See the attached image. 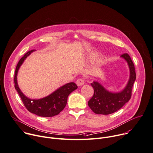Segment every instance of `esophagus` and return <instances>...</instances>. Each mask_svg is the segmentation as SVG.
<instances>
[{
	"label": "esophagus",
	"mask_w": 153,
	"mask_h": 153,
	"mask_svg": "<svg viewBox=\"0 0 153 153\" xmlns=\"http://www.w3.org/2000/svg\"><path fill=\"white\" fill-rule=\"evenodd\" d=\"M76 84L79 87H81L84 84V81L82 79H79L76 81Z\"/></svg>",
	"instance_id": "34e87169"
}]
</instances>
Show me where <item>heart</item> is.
<instances>
[{"label":"heart","instance_id":"b5f03b06","mask_svg":"<svg viewBox=\"0 0 153 153\" xmlns=\"http://www.w3.org/2000/svg\"><path fill=\"white\" fill-rule=\"evenodd\" d=\"M95 55H96V53H93V52H92V53H90V55L91 57H94V56H95Z\"/></svg>","mask_w":153,"mask_h":153}]
</instances>
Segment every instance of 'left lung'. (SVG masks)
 <instances>
[{
    "mask_svg": "<svg viewBox=\"0 0 153 153\" xmlns=\"http://www.w3.org/2000/svg\"><path fill=\"white\" fill-rule=\"evenodd\" d=\"M128 63L129 69V79L126 85L119 92H111L105 88L100 83L94 81L91 85L94 89V94L88 102L93 112L99 115H108L120 110L131 99L132 89L136 79L134 65L128 53L120 56Z\"/></svg>",
    "mask_w": 153,
    "mask_h": 153,
    "instance_id": "8db88e82",
    "label": "left lung"
}]
</instances>
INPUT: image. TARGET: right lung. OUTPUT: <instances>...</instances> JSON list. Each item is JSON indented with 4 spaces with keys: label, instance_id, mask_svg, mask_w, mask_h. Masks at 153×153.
I'll use <instances>...</instances> for the list:
<instances>
[{
    "label": "right lung",
    "instance_id": "add662e5",
    "mask_svg": "<svg viewBox=\"0 0 153 153\" xmlns=\"http://www.w3.org/2000/svg\"><path fill=\"white\" fill-rule=\"evenodd\" d=\"M35 51L36 50L33 49L27 52L18 62L16 68L15 78H14L15 89L20 96L24 105L30 112L43 117H51L57 115L65 107L69 94L76 90L77 86L74 82L68 83L49 95L38 100L30 99L25 96L20 90L18 84V73L24 60Z\"/></svg>",
    "mask_w": 153,
    "mask_h": 153
}]
</instances>
